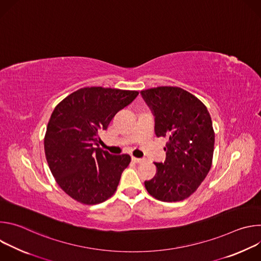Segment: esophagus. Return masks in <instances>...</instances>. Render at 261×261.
<instances>
[{"mask_svg": "<svg viewBox=\"0 0 261 261\" xmlns=\"http://www.w3.org/2000/svg\"><path fill=\"white\" fill-rule=\"evenodd\" d=\"M132 161H133V162H135V163H141V162H143V159H141V158H135V157H132Z\"/></svg>", "mask_w": 261, "mask_h": 261, "instance_id": "obj_1", "label": "esophagus"}]
</instances>
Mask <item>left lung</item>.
Wrapping results in <instances>:
<instances>
[{"instance_id":"1","label":"left lung","mask_w":261,"mask_h":261,"mask_svg":"<svg viewBox=\"0 0 261 261\" xmlns=\"http://www.w3.org/2000/svg\"><path fill=\"white\" fill-rule=\"evenodd\" d=\"M155 116L157 137L167 139L166 159L157 163L146 191L158 200L180 201L192 195L207 175L214 154L215 132L206 106L178 87L141 91Z\"/></svg>"}]
</instances>
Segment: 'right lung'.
Listing matches in <instances>:
<instances>
[{
    "mask_svg": "<svg viewBox=\"0 0 261 261\" xmlns=\"http://www.w3.org/2000/svg\"><path fill=\"white\" fill-rule=\"evenodd\" d=\"M137 95V91L82 88L54 109L44 137L45 157L57 184L74 200L97 204L117 191L131 157L103 151L99 132Z\"/></svg>",
    "mask_w": 261,
    "mask_h": 261,
    "instance_id": "obj_1",
    "label": "right lung"
}]
</instances>
